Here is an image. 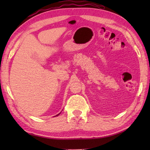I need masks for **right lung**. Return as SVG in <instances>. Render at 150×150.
I'll return each mask as SVG.
<instances>
[{
    "instance_id": "right-lung-1",
    "label": "right lung",
    "mask_w": 150,
    "mask_h": 150,
    "mask_svg": "<svg viewBox=\"0 0 150 150\" xmlns=\"http://www.w3.org/2000/svg\"><path fill=\"white\" fill-rule=\"evenodd\" d=\"M59 114H60V113H59ZM59 114H58V115H59ZM57 115H56V116H57Z\"/></svg>"
}]
</instances>
